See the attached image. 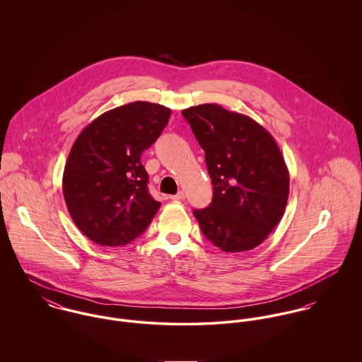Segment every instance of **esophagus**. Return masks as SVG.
<instances>
[{"instance_id":"1","label":"esophagus","mask_w":362,"mask_h":362,"mask_svg":"<svg viewBox=\"0 0 362 362\" xmlns=\"http://www.w3.org/2000/svg\"><path fill=\"white\" fill-rule=\"evenodd\" d=\"M170 199H171V201H174V202H178V201H184V199H185V194H184L182 191H180L178 194H175V195L170 197Z\"/></svg>"}]
</instances>
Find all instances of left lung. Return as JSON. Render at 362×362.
Returning a JSON list of instances; mask_svg holds the SVG:
<instances>
[{
  "label": "left lung",
  "instance_id": "8db88e82",
  "mask_svg": "<svg viewBox=\"0 0 362 362\" xmlns=\"http://www.w3.org/2000/svg\"><path fill=\"white\" fill-rule=\"evenodd\" d=\"M205 151L213 199L194 210L207 240L224 252L251 251L281 220L290 175L273 136L244 114L218 104L182 111Z\"/></svg>",
  "mask_w": 362,
  "mask_h": 362
}]
</instances>
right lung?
<instances>
[{"instance_id":"obj_1","label":"right lung","mask_w":362,"mask_h":362,"mask_svg":"<svg viewBox=\"0 0 362 362\" xmlns=\"http://www.w3.org/2000/svg\"><path fill=\"white\" fill-rule=\"evenodd\" d=\"M171 110L134 102L105 111L76 138L62 177L68 211L93 243L122 247L153 220L160 202L148 191L141 163L168 124Z\"/></svg>"}]
</instances>
